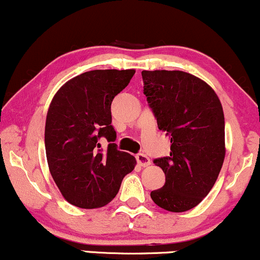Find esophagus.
<instances>
[{"instance_id": "1", "label": "esophagus", "mask_w": 260, "mask_h": 260, "mask_svg": "<svg viewBox=\"0 0 260 260\" xmlns=\"http://www.w3.org/2000/svg\"><path fill=\"white\" fill-rule=\"evenodd\" d=\"M137 161H138L140 167H148V166L151 165V161H150V158L145 154L137 155Z\"/></svg>"}]
</instances>
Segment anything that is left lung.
Returning <instances> with one entry per match:
<instances>
[{
    "instance_id": "1",
    "label": "left lung",
    "mask_w": 260,
    "mask_h": 260,
    "mask_svg": "<svg viewBox=\"0 0 260 260\" xmlns=\"http://www.w3.org/2000/svg\"><path fill=\"white\" fill-rule=\"evenodd\" d=\"M142 76L158 129L171 137L170 156L154 161L166 183L150 196L166 211H189L208 195L223 166V106L209 84L189 73L144 70Z\"/></svg>"
}]
</instances>
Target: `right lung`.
Here are the masks:
<instances>
[{
    "mask_svg": "<svg viewBox=\"0 0 260 260\" xmlns=\"http://www.w3.org/2000/svg\"><path fill=\"white\" fill-rule=\"evenodd\" d=\"M136 70H92L65 82L47 112L45 146L49 172L62 198L80 208L108 205L136 157L116 149L111 102ZM109 142L103 150L99 139Z\"/></svg>",
    "mask_w": 260,
    "mask_h": 260,
    "instance_id": "1",
    "label": "right lung"
}]
</instances>
